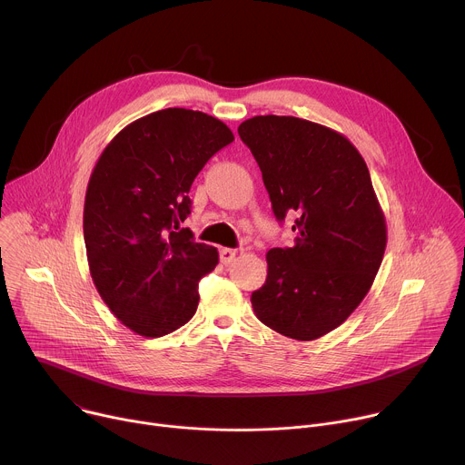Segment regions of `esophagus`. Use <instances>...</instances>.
Returning <instances> with one entry per match:
<instances>
[{"instance_id":"34e87169","label":"esophagus","mask_w":465,"mask_h":465,"mask_svg":"<svg viewBox=\"0 0 465 465\" xmlns=\"http://www.w3.org/2000/svg\"><path fill=\"white\" fill-rule=\"evenodd\" d=\"M234 258H236V251L234 249H222L220 251V260H222V263H225V265H229L231 262H234Z\"/></svg>"}]
</instances>
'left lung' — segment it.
<instances>
[{
  "instance_id": "1",
  "label": "left lung",
  "mask_w": 465,
  "mask_h": 465,
  "mask_svg": "<svg viewBox=\"0 0 465 465\" xmlns=\"http://www.w3.org/2000/svg\"><path fill=\"white\" fill-rule=\"evenodd\" d=\"M238 134L276 220L296 214L294 245L267 252L254 314L283 336L316 340L360 305L383 258L387 229L369 169L345 136L302 118L254 116Z\"/></svg>"
}]
</instances>
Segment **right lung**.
Returning a JSON list of instances; mask_svg holds the SVG:
<instances>
[{"label":"right lung","instance_id":"obj_1","mask_svg":"<svg viewBox=\"0 0 465 465\" xmlns=\"http://www.w3.org/2000/svg\"><path fill=\"white\" fill-rule=\"evenodd\" d=\"M234 140L200 111L163 109L124 131L102 153L85 194L84 236L93 282L131 331L160 338L187 323L198 282L218 251L182 223L203 165Z\"/></svg>","mask_w":465,"mask_h":465}]
</instances>
